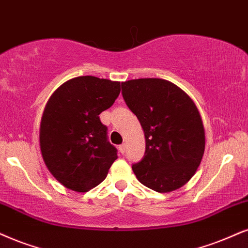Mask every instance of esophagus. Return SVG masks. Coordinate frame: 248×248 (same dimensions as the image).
<instances>
[{
    "label": "esophagus",
    "instance_id": "1",
    "mask_svg": "<svg viewBox=\"0 0 248 248\" xmlns=\"http://www.w3.org/2000/svg\"><path fill=\"white\" fill-rule=\"evenodd\" d=\"M119 152H120L121 155H124V152H126V145H124V144L119 145Z\"/></svg>",
    "mask_w": 248,
    "mask_h": 248
}]
</instances>
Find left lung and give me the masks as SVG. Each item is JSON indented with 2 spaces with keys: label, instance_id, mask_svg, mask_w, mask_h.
<instances>
[{
  "label": "left lung",
  "instance_id": "left-lung-1",
  "mask_svg": "<svg viewBox=\"0 0 248 248\" xmlns=\"http://www.w3.org/2000/svg\"><path fill=\"white\" fill-rule=\"evenodd\" d=\"M121 89L145 135V153L133 165L137 180L160 193L180 189L196 173L205 151V130L196 104L167 80H129Z\"/></svg>",
  "mask_w": 248,
  "mask_h": 248
}]
</instances>
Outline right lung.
I'll list each match as a JSON object with an SVG mask.
<instances>
[{
  "label": "right lung",
  "instance_id": "1",
  "mask_svg": "<svg viewBox=\"0 0 248 248\" xmlns=\"http://www.w3.org/2000/svg\"><path fill=\"white\" fill-rule=\"evenodd\" d=\"M120 82L86 75L62 83L46 103L40 126V147L59 183L87 192L105 180L118 158L99 114L113 105Z\"/></svg>",
  "mask_w": 248,
  "mask_h": 248
}]
</instances>
